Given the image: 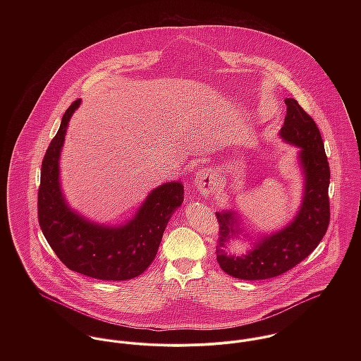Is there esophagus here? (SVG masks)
<instances>
[{"label":"esophagus","instance_id":"obj_1","mask_svg":"<svg viewBox=\"0 0 361 361\" xmlns=\"http://www.w3.org/2000/svg\"><path fill=\"white\" fill-rule=\"evenodd\" d=\"M195 186L203 196H208V195L214 193L218 188V180H216L214 171H211L208 168L199 171L195 176Z\"/></svg>","mask_w":361,"mask_h":361}]
</instances>
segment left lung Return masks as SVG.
I'll list each match as a JSON object with an SVG mask.
<instances>
[{
  "label": "left lung",
  "mask_w": 361,
  "mask_h": 361,
  "mask_svg": "<svg viewBox=\"0 0 361 361\" xmlns=\"http://www.w3.org/2000/svg\"><path fill=\"white\" fill-rule=\"evenodd\" d=\"M285 104L288 108L279 137L298 147V164L305 180L302 204L296 215L283 228L253 238L245 233L238 212H215L219 222L216 261L224 272L245 281L268 279L289 271L318 246L329 225L331 173L321 133L295 99H286ZM240 235L254 242L252 250L236 257L228 253V246Z\"/></svg>",
  "instance_id": "8db88e82"
}]
</instances>
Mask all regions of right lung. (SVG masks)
Returning <instances> with one entry per match:
<instances>
[{
  "instance_id": "obj_1",
  "label": "right lung",
  "mask_w": 361,
  "mask_h": 361,
  "mask_svg": "<svg viewBox=\"0 0 361 361\" xmlns=\"http://www.w3.org/2000/svg\"><path fill=\"white\" fill-rule=\"evenodd\" d=\"M80 104L76 100L63 114L42 164L40 228L69 269L102 281L132 279L153 262L168 221L183 203V185L178 180L159 185L119 225L92 221L73 209L62 193L59 159L69 121Z\"/></svg>"
}]
</instances>
